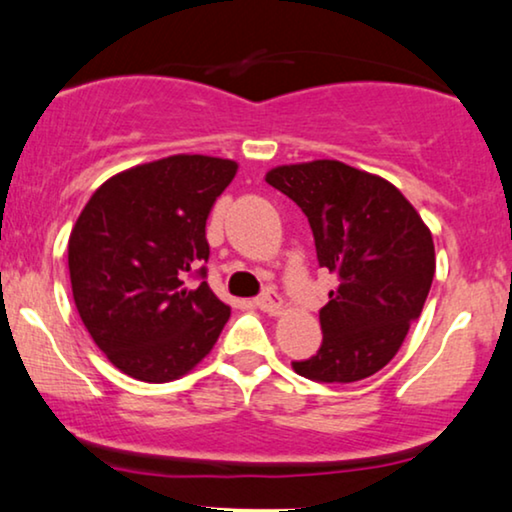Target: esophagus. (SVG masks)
<instances>
[{
  "mask_svg": "<svg viewBox=\"0 0 512 512\" xmlns=\"http://www.w3.org/2000/svg\"><path fill=\"white\" fill-rule=\"evenodd\" d=\"M255 306L260 311H264V313H281L283 299H281V295H278V292L267 290V292H264V295H260V297L255 299Z\"/></svg>",
  "mask_w": 512,
  "mask_h": 512,
  "instance_id": "1",
  "label": "esophagus"
}]
</instances>
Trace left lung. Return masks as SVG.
Segmentation results:
<instances>
[{"label": "left lung", "instance_id": "left-lung-1", "mask_svg": "<svg viewBox=\"0 0 512 512\" xmlns=\"http://www.w3.org/2000/svg\"><path fill=\"white\" fill-rule=\"evenodd\" d=\"M267 182L309 217L318 264L337 276L323 344L292 370L325 384L372 377L403 346L435 274L431 229L398 187L342 161L278 166Z\"/></svg>", "mask_w": 512, "mask_h": 512}]
</instances>
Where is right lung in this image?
Wrapping results in <instances>:
<instances>
[{
	"label": "right lung",
	"mask_w": 512,
	"mask_h": 512,
	"mask_svg": "<svg viewBox=\"0 0 512 512\" xmlns=\"http://www.w3.org/2000/svg\"><path fill=\"white\" fill-rule=\"evenodd\" d=\"M238 163L175 154L109 177L67 243L72 297L88 335L128 377L163 384L194 370L231 309L206 281V220Z\"/></svg>",
	"instance_id": "1"
}]
</instances>
